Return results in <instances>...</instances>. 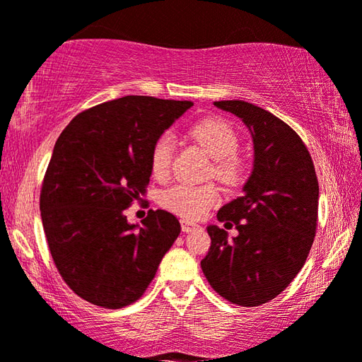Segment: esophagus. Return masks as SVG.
<instances>
[{
  "instance_id": "1",
  "label": "esophagus",
  "mask_w": 362,
  "mask_h": 362,
  "mask_svg": "<svg viewBox=\"0 0 362 362\" xmlns=\"http://www.w3.org/2000/svg\"><path fill=\"white\" fill-rule=\"evenodd\" d=\"M199 225L194 223V221H189V220H181V230L185 233H191V231H196L199 230Z\"/></svg>"
}]
</instances>
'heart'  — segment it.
Wrapping results in <instances>:
<instances>
[{"label":"heart","instance_id":"b5f03b06","mask_svg":"<svg viewBox=\"0 0 362 362\" xmlns=\"http://www.w3.org/2000/svg\"><path fill=\"white\" fill-rule=\"evenodd\" d=\"M189 134L215 160L214 173L226 185H236L243 176V163L236 157L239 139L233 126L220 118H205L189 129ZM175 141L170 134L160 136L150 152V170L155 177H165L170 171ZM220 200L214 185H173L160 194V204L170 212L197 220Z\"/></svg>","mask_w":362,"mask_h":362}]
</instances>
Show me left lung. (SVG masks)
Wrapping results in <instances>:
<instances>
[{"label": "left lung", "instance_id": "1", "mask_svg": "<svg viewBox=\"0 0 362 362\" xmlns=\"http://www.w3.org/2000/svg\"><path fill=\"white\" fill-rule=\"evenodd\" d=\"M215 107L246 124L254 162L243 196L216 214L238 236L207 226L212 244L200 267L221 298L254 308L278 296L303 269L315 236L319 182L301 137L275 115L243 100Z\"/></svg>", "mask_w": 362, "mask_h": 362}]
</instances>
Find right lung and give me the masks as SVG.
Instances as JSON below:
<instances>
[{"label": "right lung", "mask_w": 362, "mask_h": 362, "mask_svg": "<svg viewBox=\"0 0 362 362\" xmlns=\"http://www.w3.org/2000/svg\"><path fill=\"white\" fill-rule=\"evenodd\" d=\"M192 102L127 95L76 116L54 144L40 194L54 265L77 296L107 309L147 290L181 225L166 210L129 223L124 210L146 196L150 152Z\"/></svg>", "instance_id": "right-lung-1"}]
</instances>
